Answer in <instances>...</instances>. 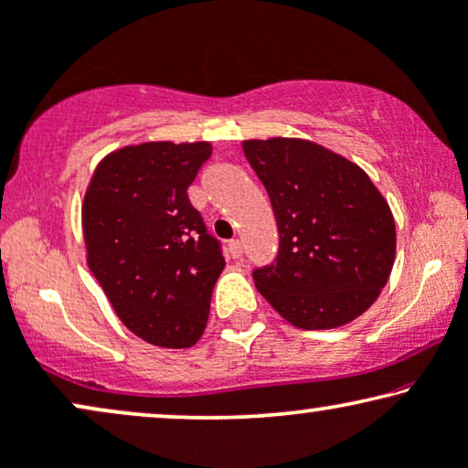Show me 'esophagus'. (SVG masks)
Returning <instances> with one entry per match:
<instances>
[{
    "label": "esophagus",
    "mask_w": 468,
    "mask_h": 468,
    "mask_svg": "<svg viewBox=\"0 0 468 468\" xmlns=\"http://www.w3.org/2000/svg\"><path fill=\"white\" fill-rule=\"evenodd\" d=\"M241 252H244V248H241V241L239 239H230L229 241V254L233 259H239Z\"/></svg>",
    "instance_id": "34e87169"
}]
</instances>
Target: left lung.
<instances>
[{"instance_id":"8db88e82","label":"left lung","mask_w":468,"mask_h":468,"mask_svg":"<svg viewBox=\"0 0 468 468\" xmlns=\"http://www.w3.org/2000/svg\"><path fill=\"white\" fill-rule=\"evenodd\" d=\"M278 227L276 261L254 285L293 326L326 330L369 309L395 263L391 207L360 165L300 138L244 140Z\"/></svg>"}]
</instances>
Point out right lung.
Segmentation results:
<instances>
[{"label": "right lung", "instance_id": "1", "mask_svg": "<svg viewBox=\"0 0 468 468\" xmlns=\"http://www.w3.org/2000/svg\"><path fill=\"white\" fill-rule=\"evenodd\" d=\"M209 142H144L105 155L81 205L88 268L118 319L146 343L192 347L224 270L187 187Z\"/></svg>", "mask_w": 468, "mask_h": 468}]
</instances>
